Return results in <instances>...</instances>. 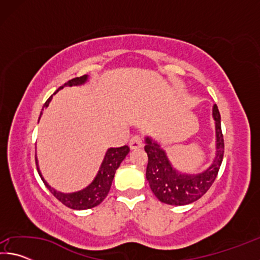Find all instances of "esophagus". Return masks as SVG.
<instances>
[{
	"mask_svg": "<svg viewBox=\"0 0 260 260\" xmlns=\"http://www.w3.org/2000/svg\"><path fill=\"white\" fill-rule=\"evenodd\" d=\"M142 146H143V143H142V139H141V136L134 135L133 138L131 139L129 148L132 149V150H136V149H140Z\"/></svg>",
	"mask_w": 260,
	"mask_h": 260,
	"instance_id": "obj_1",
	"label": "esophagus"
}]
</instances>
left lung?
<instances>
[{"label":"left lung","mask_w":260,"mask_h":260,"mask_svg":"<svg viewBox=\"0 0 260 260\" xmlns=\"http://www.w3.org/2000/svg\"><path fill=\"white\" fill-rule=\"evenodd\" d=\"M212 116L215 124V157L208 169L197 174L179 172L171 164L166 152L159 143L146 136L148 165L146 177L152 192L158 200L170 205H186L200 200L212 186L222 162L223 136L221 120L217 104L213 105Z\"/></svg>","instance_id":"8db88e82"}]
</instances>
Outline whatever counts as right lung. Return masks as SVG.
Wrapping results in <instances>:
<instances>
[{"mask_svg": "<svg viewBox=\"0 0 260 260\" xmlns=\"http://www.w3.org/2000/svg\"><path fill=\"white\" fill-rule=\"evenodd\" d=\"M87 80H88L87 74L86 76L71 79V80L65 82L63 86H60L58 89L55 91L54 95L65 86H70V87L80 86V85H83V83H86ZM51 99H52V95L47 100V102L45 103V105H43V108H47L48 105H49ZM41 114H42V111H41ZM39 120H40V118H39ZM128 152H129L128 146L108 149V151L104 156V159L102 161V164H101L99 172L96 174L93 182H91L89 186H87L85 189H82V190H79L76 192H70V193L57 191L54 188H51L49 184L47 183L46 180L42 178L40 169H39L37 157H35V162H37V170L39 172V175H40L42 179L43 183L46 184V187L49 189V191L60 202V203H63L65 206H68V208L73 209V210H86V209L94 208V206H98L99 204L102 203L103 200L108 196L109 190L110 188H111V184L113 181L114 173H116L118 167L120 166L121 161L125 159V157L127 155H128Z\"/></svg>", "mask_w": 260, "mask_h": 260, "instance_id": "add662e5", "label": "right lung"}]
</instances>
